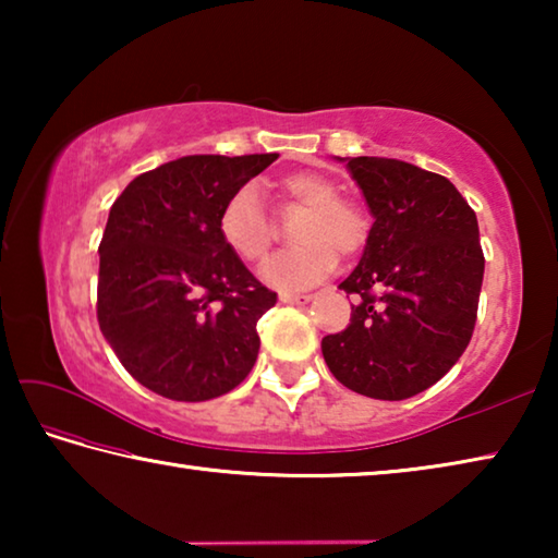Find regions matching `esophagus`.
<instances>
[{
    "instance_id": "1",
    "label": "esophagus",
    "mask_w": 558,
    "mask_h": 558,
    "mask_svg": "<svg viewBox=\"0 0 558 558\" xmlns=\"http://www.w3.org/2000/svg\"><path fill=\"white\" fill-rule=\"evenodd\" d=\"M313 300L310 295H290V292H282L280 302H288V305H307V302Z\"/></svg>"
}]
</instances>
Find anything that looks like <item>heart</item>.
<instances>
[{
  "mask_svg": "<svg viewBox=\"0 0 558 558\" xmlns=\"http://www.w3.org/2000/svg\"><path fill=\"white\" fill-rule=\"evenodd\" d=\"M290 204L305 206L295 221L292 241L298 245L272 256L260 268V278L278 290H305L325 280L337 266V256H354L369 235V219L354 202L339 196V186L327 174L300 169L278 182ZM219 235L245 263L266 258L272 243L270 221L263 206L260 189L243 184L223 202L219 211Z\"/></svg>",
  "mask_w": 558,
  "mask_h": 558,
  "instance_id": "b5f03b06",
  "label": "heart"
}]
</instances>
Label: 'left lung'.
<instances>
[{
  "label": "left lung",
  "mask_w": 558,
  "mask_h": 558,
  "mask_svg": "<svg viewBox=\"0 0 558 558\" xmlns=\"http://www.w3.org/2000/svg\"><path fill=\"white\" fill-rule=\"evenodd\" d=\"M372 214L347 329L323 339L339 384L403 401L450 372L477 319L485 256L477 216L446 177L389 157H339Z\"/></svg>",
  "instance_id": "8db88e82"
}]
</instances>
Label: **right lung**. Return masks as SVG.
Segmentation results:
<instances>
[{
    "label": "right lung",
    "mask_w": 558,
    "mask_h": 558,
    "mask_svg": "<svg viewBox=\"0 0 558 558\" xmlns=\"http://www.w3.org/2000/svg\"><path fill=\"white\" fill-rule=\"evenodd\" d=\"M278 155H189L132 179L100 241L98 325L120 364L165 399L209 401L258 359L256 323L278 295L219 235L235 189Z\"/></svg>",
    "instance_id": "obj_1"
}]
</instances>
